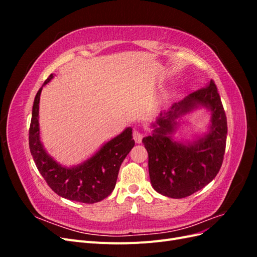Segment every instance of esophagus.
<instances>
[{
  "label": "esophagus",
  "mask_w": 257,
  "mask_h": 257,
  "mask_svg": "<svg viewBox=\"0 0 257 257\" xmlns=\"http://www.w3.org/2000/svg\"><path fill=\"white\" fill-rule=\"evenodd\" d=\"M133 138H134L135 143H137V144H141V143H142V141H143V134H142L141 132H139V131L135 130V131L133 132Z\"/></svg>",
  "instance_id": "34e87169"
}]
</instances>
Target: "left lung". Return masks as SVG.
<instances>
[{
    "label": "left lung",
    "mask_w": 257,
    "mask_h": 257,
    "mask_svg": "<svg viewBox=\"0 0 257 257\" xmlns=\"http://www.w3.org/2000/svg\"><path fill=\"white\" fill-rule=\"evenodd\" d=\"M198 106L212 111L209 132L193 143H177L171 138L176 119ZM152 126V134L143 144L155 191L170 198H184L213 180L222 166L227 134L226 114L213 80L161 112Z\"/></svg>",
    "instance_id": "left-lung-1"
}]
</instances>
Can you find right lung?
Listing matches in <instances>:
<instances>
[{"label":"right lung","mask_w":257,"mask_h":257,"mask_svg":"<svg viewBox=\"0 0 257 257\" xmlns=\"http://www.w3.org/2000/svg\"><path fill=\"white\" fill-rule=\"evenodd\" d=\"M53 78L51 74L43 87ZM43 87L34 99L32 119L29 130V145L38 172L58 195L84 204L103 200L113 191L119 169L124 159L134 147L132 127L106 143L92 158L74 167L60 165L46 152L40 138L38 109Z\"/></svg>","instance_id":"right-lung-1"}]
</instances>
